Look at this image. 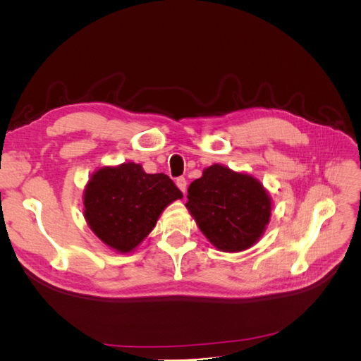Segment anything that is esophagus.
<instances>
[{"instance_id": "34e87169", "label": "esophagus", "mask_w": 361, "mask_h": 361, "mask_svg": "<svg viewBox=\"0 0 361 361\" xmlns=\"http://www.w3.org/2000/svg\"><path fill=\"white\" fill-rule=\"evenodd\" d=\"M176 185H178V188L185 194V191H187V179H185V178H178L176 179Z\"/></svg>"}]
</instances>
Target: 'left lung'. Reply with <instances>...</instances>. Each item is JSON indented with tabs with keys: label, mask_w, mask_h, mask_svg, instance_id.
Listing matches in <instances>:
<instances>
[{
	"label": "left lung",
	"mask_w": 361,
	"mask_h": 361,
	"mask_svg": "<svg viewBox=\"0 0 361 361\" xmlns=\"http://www.w3.org/2000/svg\"><path fill=\"white\" fill-rule=\"evenodd\" d=\"M187 207L203 235L221 251L255 245L271 216V199L262 183L220 164L207 167L190 185Z\"/></svg>",
	"instance_id": "1"
}]
</instances>
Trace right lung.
Here are the masks:
<instances>
[{
	"label": "right lung",
	"mask_w": 361,
	"mask_h": 361,
	"mask_svg": "<svg viewBox=\"0 0 361 361\" xmlns=\"http://www.w3.org/2000/svg\"><path fill=\"white\" fill-rule=\"evenodd\" d=\"M180 197L164 173L147 174L134 162L102 167L84 190V216L104 244L129 253L152 232L166 206Z\"/></svg>",
	"instance_id": "1"
}]
</instances>
